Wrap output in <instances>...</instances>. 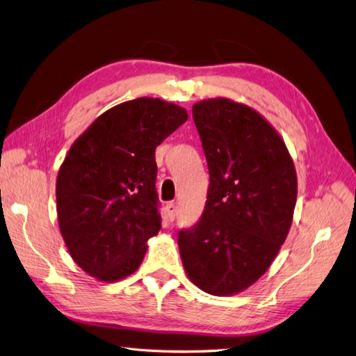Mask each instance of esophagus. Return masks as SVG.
Instances as JSON below:
<instances>
[{"mask_svg":"<svg viewBox=\"0 0 356 356\" xmlns=\"http://www.w3.org/2000/svg\"><path fill=\"white\" fill-rule=\"evenodd\" d=\"M165 209H166V217H168V220H169V221H174L175 213H177L175 203H174V202H168Z\"/></svg>","mask_w":356,"mask_h":356,"instance_id":"esophagus-1","label":"esophagus"}]
</instances>
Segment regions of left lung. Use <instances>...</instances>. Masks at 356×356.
<instances>
[{
	"label": "left lung",
	"instance_id": "left-lung-1",
	"mask_svg": "<svg viewBox=\"0 0 356 356\" xmlns=\"http://www.w3.org/2000/svg\"><path fill=\"white\" fill-rule=\"evenodd\" d=\"M209 168L200 221L178 246L190 281L234 296L270 267L293 224L297 174L282 136L252 106L229 98L193 105Z\"/></svg>",
	"mask_w": 356,
	"mask_h": 356
}]
</instances>
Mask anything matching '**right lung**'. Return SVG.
<instances>
[{
    "instance_id": "1",
    "label": "right lung",
    "mask_w": 356,
    "mask_h": 356,
    "mask_svg": "<svg viewBox=\"0 0 356 356\" xmlns=\"http://www.w3.org/2000/svg\"><path fill=\"white\" fill-rule=\"evenodd\" d=\"M186 108L136 98L102 113L72 143L56 178L59 230L72 260L101 282L138 270L160 230L156 147L186 123Z\"/></svg>"
}]
</instances>
